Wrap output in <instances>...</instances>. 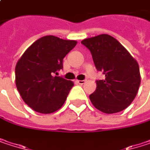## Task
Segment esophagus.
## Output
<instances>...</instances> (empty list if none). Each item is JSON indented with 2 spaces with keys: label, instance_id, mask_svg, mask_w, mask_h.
Masks as SVG:
<instances>
[{
  "label": "esophagus",
  "instance_id": "obj_1",
  "mask_svg": "<svg viewBox=\"0 0 150 150\" xmlns=\"http://www.w3.org/2000/svg\"><path fill=\"white\" fill-rule=\"evenodd\" d=\"M76 82H77V83H79V84H84V83L86 82V81H85V80H82V81H81V80H77V81H76Z\"/></svg>",
  "mask_w": 150,
  "mask_h": 150
}]
</instances>
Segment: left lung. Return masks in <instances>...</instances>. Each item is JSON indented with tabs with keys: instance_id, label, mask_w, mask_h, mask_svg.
<instances>
[{
	"instance_id": "obj_1",
	"label": "left lung",
	"mask_w": 150,
	"mask_h": 150,
	"mask_svg": "<svg viewBox=\"0 0 150 150\" xmlns=\"http://www.w3.org/2000/svg\"><path fill=\"white\" fill-rule=\"evenodd\" d=\"M98 71L103 72L104 80L96 81V89L89 99L97 109L114 114L125 109L134 101L141 83L137 62L116 39L100 35L84 39Z\"/></svg>"
}]
</instances>
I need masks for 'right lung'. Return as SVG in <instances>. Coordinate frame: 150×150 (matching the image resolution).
I'll list each match as a JSON object with an SVG mask.
<instances>
[{
	"label": "right lung",
	"instance_id": "1",
	"mask_svg": "<svg viewBox=\"0 0 150 150\" xmlns=\"http://www.w3.org/2000/svg\"><path fill=\"white\" fill-rule=\"evenodd\" d=\"M77 44L54 35L38 39L21 55L15 66L16 88L32 109L53 113L64 104L73 81L57 75L63 69V58Z\"/></svg>",
	"mask_w": 150,
	"mask_h": 150
}]
</instances>
